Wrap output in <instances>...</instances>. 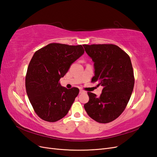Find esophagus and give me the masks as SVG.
<instances>
[{"mask_svg": "<svg viewBox=\"0 0 157 157\" xmlns=\"http://www.w3.org/2000/svg\"><path fill=\"white\" fill-rule=\"evenodd\" d=\"M86 92L84 91V90H80V94H84V93H85Z\"/></svg>", "mask_w": 157, "mask_h": 157, "instance_id": "1", "label": "esophagus"}]
</instances>
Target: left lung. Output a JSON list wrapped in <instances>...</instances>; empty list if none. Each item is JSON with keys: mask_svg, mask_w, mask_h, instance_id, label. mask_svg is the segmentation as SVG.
I'll list each match as a JSON object with an SVG mask.
<instances>
[{"mask_svg": "<svg viewBox=\"0 0 157 157\" xmlns=\"http://www.w3.org/2000/svg\"><path fill=\"white\" fill-rule=\"evenodd\" d=\"M94 62L92 82L103 87L99 97L88 92L89 101L84 109L93 120L109 123L119 117L130 100L134 86V75L130 56L112 44H84Z\"/></svg>", "mask_w": 157, "mask_h": 157, "instance_id": "obj_1", "label": "left lung"}]
</instances>
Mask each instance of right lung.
<instances>
[{"mask_svg":"<svg viewBox=\"0 0 157 157\" xmlns=\"http://www.w3.org/2000/svg\"><path fill=\"white\" fill-rule=\"evenodd\" d=\"M84 52L82 45L50 43L33 55L27 71L25 88L31 105L41 119L56 122L69 112L79 89H67L58 82Z\"/></svg>","mask_w":157,"mask_h":157,"instance_id":"obj_1","label":"right lung"}]
</instances>
